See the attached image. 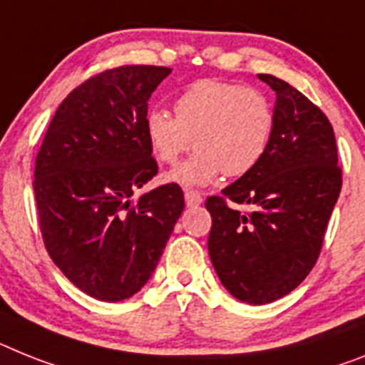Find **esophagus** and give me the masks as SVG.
<instances>
[{"label":"esophagus","instance_id":"obj_1","mask_svg":"<svg viewBox=\"0 0 365 365\" xmlns=\"http://www.w3.org/2000/svg\"><path fill=\"white\" fill-rule=\"evenodd\" d=\"M183 197H185V204H187L189 207H197L202 204L200 192H197V191H189L187 189V191L183 192Z\"/></svg>","mask_w":365,"mask_h":365}]
</instances>
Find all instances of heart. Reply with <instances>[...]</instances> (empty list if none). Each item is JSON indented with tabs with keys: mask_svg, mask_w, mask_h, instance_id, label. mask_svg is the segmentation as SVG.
<instances>
[{
	"mask_svg": "<svg viewBox=\"0 0 365 365\" xmlns=\"http://www.w3.org/2000/svg\"><path fill=\"white\" fill-rule=\"evenodd\" d=\"M174 113H146L145 135L152 154L165 165H176L195 139L197 154L165 176L183 187H202L222 174L250 173L267 152L274 128L265 94L220 79L189 85L176 98Z\"/></svg>",
	"mask_w": 365,
	"mask_h": 365,
	"instance_id": "heart-1",
	"label": "heart"
}]
</instances>
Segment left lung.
<instances>
[{
  "label": "left lung",
  "mask_w": 365,
  "mask_h": 365,
  "mask_svg": "<svg viewBox=\"0 0 365 365\" xmlns=\"http://www.w3.org/2000/svg\"><path fill=\"white\" fill-rule=\"evenodd\" d=\"M277 94L269 148L250 173L210 197L207 250L222 286L241 302L267 304L314 269L341 191L332 124L286 81L258 73ZM249 205V212L240 207Z\"/></svg>",
  "instance_id": "left-lung-1"
}]
</instances>
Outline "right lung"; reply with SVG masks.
<instances>
[{
  "mask_svg": "<svg viewBox=\"0 0 365 365\" xmlns=\"http://www.w3.org/2000/svg\"><path fill=\"white\" fill-rule=\"evenodd\" d=\"M170 72L135 64L87 79L55 111L36 154L33 189L46 250L98 301H124L145 286L185 206L178 183L133 200L158 174L145 116Z\"/></svg>",
  "mask_w": 365,
  "mask_h": 365,
  "instance_id": "right-lung-1",
  "label": "right lung"
}]
</instances>
